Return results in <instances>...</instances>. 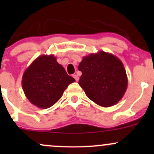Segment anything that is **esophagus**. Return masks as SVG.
<instances>
[{
	"instance_id": "obj_1",
	"label": "esophagus",
	"mask_w": 154,
	"mask_h": 154,
	"mask_svg": "<svg viewBox=\"0 0 154 154\" xmlns=\"http://www.w3.org/2000/svg\"><path fill=\"white\" fill-rule=\"evenodd\" d=\"M73 77L75 79V80L77 81V82L79 80V77H78V75H74Z\"/></svg>"
}]
</instances>
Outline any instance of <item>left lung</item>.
I'll return each mask as SVG.
<instances>
[{
  "mask_svg": "<svg viewBox=\"0 0 154 154\" xmlns=\"http://www.w3.org/2000/svg\"><path fill=\"white\" fill-rule=\"evenodd\" d=\"M79 85L88 98L103 107L115 105L128 88L126 70L119 58L100 51L84 56L78 66Z\"/></svg>",
  "mask_w": 154,
  "mask_h": 154,
  "instance_id": "left-lung-1",
  "label": "left lung"
}]
</instances>
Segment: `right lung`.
I'll list each match as a JSON object with an SVG mask.
<instances>
[{
    "mask_svg": "<svg viewBox=\"0 0 154 154\" xmlns=\"http://www.w3.org/2000/svg\"><path fill=\"white\" fill-rule=\"evenodd\" d=\"M75 79L69 76L54 55H41L24 71L22 85L29 102L40 109L54 106Z\"/></svg>",
    "mask_w": 154,
    "mask_h": 154,
    "instance_id": "obj_1",
    "label": "right lung"
}]
</instances>
